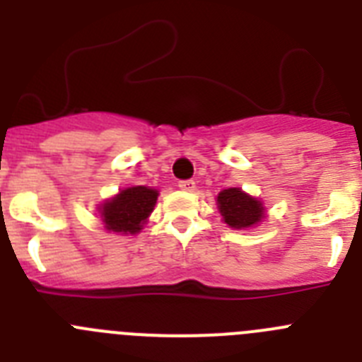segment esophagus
<instances>
[{
	"instance_id": "34e87169",
	"label": "esophagus",
	"mask_w": 362,
	"mask_h": 362,
	"mask_svg": "<svg viewBox=\"0 0 362 362\" xmlns=\"http://www.w3.org/2000/svg\"><path fill=\"white\" fill-rule=\"evenodd\" d=\"M179 188L185 192H194L196 190V181H192V179H187V181H179Z\"/></svg>"
}]
</instances>
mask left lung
I'll use <instances>...</instances> for the list:
<instances>
[{"label":"left lung","mask_w":362,"mask_h":362,"mask_svg":"<svg viewBox=\"0 0 362 362\" xmlns=\"http://www.w3.org/2000/svg\"><path fill=\"white\" fill-rule=\"evenodd\" d=\"M216 199L223 223L233 230H246L257 226L267 216L263 201L246 194L241 188L221 190Z\"/></svg>","instance_id":"left-lung-1"}]
</instances>
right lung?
<instances>
[{
    "label": "right lung",
    "instance_id": "1",
    "mask_svg": "<svg viewBox=\"0 0 362 362\" xmlns=\"http://www.w3.org/2000/svg\"><path fill=\"white\" fill-rule=\"evenodd\" d=\"M159 192L156 188L129 187L119 190L114 197L103 201L98 212L103 221L105 230L121 235H136L146 225L153 206L158 203Z\"/></svg>",
    "mask_w": 362,
    "mask_h": 362
}]
</instances>
